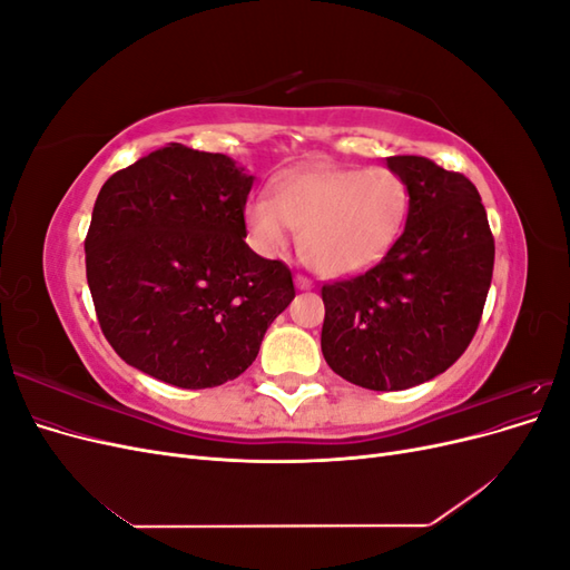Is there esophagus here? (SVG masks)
Wrapping results in <instances>:
<instances>
[{"label": "esophagus", "mask_w": 570, "mask_h": 570, "mask_svg": "<svg viewBox=\"0 0 570 570\" xmlns=\"http://www.w3.org/2000/svg\"><path fill=\"white\" fill-rule=\"evenodd\" d=\"M295 283H297V287H299V289H312V287H314V281H312V278H306V275H302V273L297 275Z\"/></svg>", "instance_id": "obj_1"}]
</instances>
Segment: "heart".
Listing matches in <instances>:
<instances>
[{
  "instance_id": "heart-1",
  "label": "heart",
  "mask_w": 570,
  "mask_h": 570,
  "mask_svg": "<svg viewBox=\"0 0 570 570\" xmlns=\"http://www.w3.org/2000/svg\"><path fill=\"white\" fill-rule=\"evenodd\" d=\"M409 206V183L387 166L292 170L273 185V197L258 193L245 204V228L264 256L281 254L295 228L308 268L350 275L394 247Z\"/></svg>"
}]
</instances>
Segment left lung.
Returning <instances> with one entry per match:
<instances>
[{"label":"left lung","instance_id":"left-lung-1","mask_svg":"<svg viewBox=\"0 0 570 570\" xmlns=\"http://www.w3.org/2000/svg\"><path fill=\"white\" fill-rule=\"evenodd\" d=\"M411 189L406 228L364 273L323 283L321 350L366 390H406L450 368L485 308L494 237L475 185L423 157H390Z\"/></svg>","mask_w":570,"mask_h":570}]
</instances>
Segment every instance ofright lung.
I'll return each instance as SVG.
<instances>
[{"label": "right lung", "mask_w": 570, "mask_h": 570, "mask_svg": "<svg viewBox=\"0 0 570 570\" xmlns=\"http://www.w3.org/2000/svg\"><path fill=\"white\" fill-rule=\"evenodd\" d=\"M252 183L226 154L170 142L101 185L85 271L101 333L126 364L185 390L252 366L295 299L292 271L245 243Z\"/></svg>", "instance_id": "add662e5"}]
</instances>
